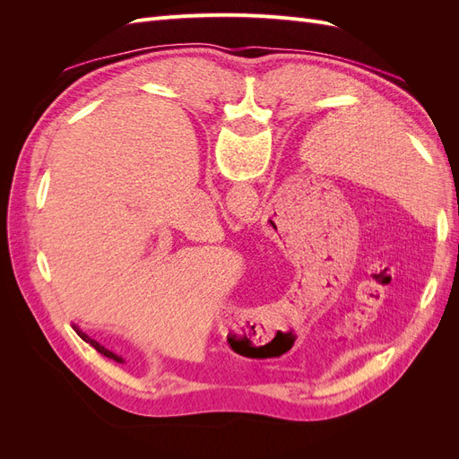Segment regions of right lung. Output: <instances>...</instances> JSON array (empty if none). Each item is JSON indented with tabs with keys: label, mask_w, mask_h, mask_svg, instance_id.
<instances>
[{
	"label": "right lung",
	"mask_w": 459,
	"mask_h": 459,
	"mask_svg": "<svg viewBox=\"0 0 459 459\" xmlns=\"http://www.w3.org/2000/svg\"><path fill=\"white\" fill-rule=\"evenodd\" d=\"M74 331L78 333V335L82 337V339H84L88 344H91L93 346V349L97 351V352H100V354H103V356H107V358H110V359H115V362H118V364H124V358L122 356H118V354H115V352H110L108 349H105V346L103 344H100V342H97L95 339H91V337H88L86 335V333L84 331H82V329H78L76 325H74Z\"/></svg>",
	"instance_id": "add662e5"
}]
</instances>
